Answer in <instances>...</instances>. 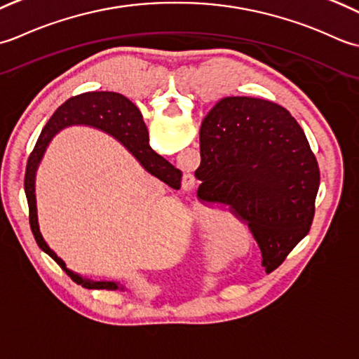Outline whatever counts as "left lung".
Instances as JSON below:
<instances>
[{
    "mask_svg": "<svg viewBox=\"0 0 359 359\" xmlns=\"http://www.w3.org/2000/svg\"><path fill=\"white\" fill-rule=\"evenodd\" d=\"M200 153V200L240 217L274 271L314 217L320 175L304 130L274 102L224 97L201 123Z\"/></svg>",
    "mask_w": 359,
    "mask_h": 359,
    "instance_id": "8db88e82",
    "label": "left lung"
}]
</instances>
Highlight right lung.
Returning a JSON list of instances; mask_svg holds the SVG:
<instances>
[{"label": "right lung", "mask_w": 359, "mask_h": 359, "mask_svg": "<svg viewBox=\"0 0 359 359\" xmlns=\"http://www.w3.org/2000/svg\"><path fill=\"white\" fill-rule=\"evenodd\" d=\"M69 126H90L99 128L105 133L111 135L113 137L122 142L123 147L133 155L141 165L153 177L164 181L172 189L181 187V170L165 161L163 156L150 147L149 144V131L145 127L142 114L137 107L130 102L126 96L119 93L111 91H93L79 94L65 102L63 105L55 109V113L50 116L46 127L41 130V133L36 139L35 147L27 159L26 175H25V192L29 206V224H31L32 233L35 237L36 245L43 251L49 254L60 268L67 273L76 283L82 285L88 290H118L119 283L116 282H93L83 279L79 274L72 273L67 268L65 262L57 257V254L50 250L43 240L40 228H39V217H36V201H35V173L39 169V164L45 155L46 147L62 128ZM123 290V288H122Z\"/></svg>", "instance_id": "add662e5"}]
</instances>
